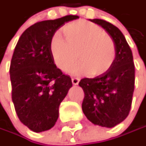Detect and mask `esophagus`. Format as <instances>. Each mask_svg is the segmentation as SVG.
Returning a JSON list of instances; mask_svg holds the SVG:
<instances>
[{"label":"esophagus","instance_id":"1","mask_svg":"<svg viewBox=\"0 0 146 146\" xmlns=\"http://www.w3.org/2000/svg\"><path fill=\"white\" fill-rule=\"evenodd\" d=\"M71 81H72L73 85H78L80 80L78 78H72L71 79Z\"/></svg>","mask_w":146,"mask_h":146}]
</instances>
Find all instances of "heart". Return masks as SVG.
I'll list each match as a JSON object with an SVG mask.
<instances>
[{
    "instance_id": "1",
    "label": "heart",
    "mask_w": 146,
    "mask_h": 146,
    "mask_svg": "<svg viewBox=\"0 0 146 146\" xmlns=\"http://www.w3.org/2000/svg\"><path fill=\"white\" fill-rule=\"evenodd\" d=\"M63 32L66 41L56 33L50 41V56L62 71H69L77 56L80 61L70 69L74 76H100L114 64L115 41L99 26L80 20L64 26Z\"/></svg>"
}]
</instances>
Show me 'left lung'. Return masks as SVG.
<instances>
[{
	"label": "left lung",
	"instance_id": "left-lung-1",
	"mask_svg": "<svg viewBox=\"0 0 146 146\" xmlns=\"http://www.w3.org/2000/svg\"><path fill=\"white\" fill-rule=\"evenodd\" d=\"M90 21L101 26L114 40L116 58L106 73L95 78L80 80L79 86L85 93L82 110L94 125L112 128L128 116L131 107L135 89L132 51L116 26L100 19Z\"/></svg>",
	"mask_w": 146,
	"mask_h": 146
}]
</instances>
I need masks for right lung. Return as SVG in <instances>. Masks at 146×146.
<instances>
[{"label":"right lung","instance_id":"right-lung-1","mask_svg":"<svg viewBox=\"0 0 146 146\" xmlns=\"http://www.w3.org/2000/svg\"><path fill=\"white\" fill-rule=\"evenodd\" d=\"M66 16L36 22L21 36L10 66L11 97L21 122L34 132L51 129L59 106L72 86L71 79L54 63L50 41L66 22L78 19Z\"/></svg>","mask_w":146,"mask_h":146}]
</instances>
